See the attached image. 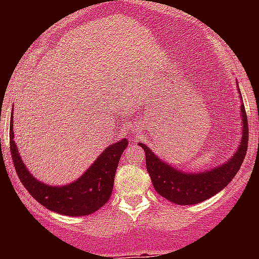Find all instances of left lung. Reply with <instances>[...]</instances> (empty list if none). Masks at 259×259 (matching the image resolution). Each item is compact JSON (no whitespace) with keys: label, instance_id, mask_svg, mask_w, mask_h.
Masks as SVG:
<instances>
[{"label":"left lung","instance_id":"1","mask_svg":"<svg viewBox=\"0 0 259 259\" xmlns=\"http://www.w3.org/2000/svg\"><path fill=\"white\" fill-rule=\"evenodd\" d=\"M236 85L239 88L237 81ZM240 100L242 101L241 96ZM240 114L242 120V134L237 149L224 163L206 171L185 172L175 168L167 162L159 159L152 149H149V146H146L144 143H139L145 152L146 170L149 172L155 191L162 197L176 205H194L212 197L224 187H227L228 183L239 171L248 150V118L244 104L240 106Z\"/></svg>","mask_w":259,"mask_h":259}]
</instances>
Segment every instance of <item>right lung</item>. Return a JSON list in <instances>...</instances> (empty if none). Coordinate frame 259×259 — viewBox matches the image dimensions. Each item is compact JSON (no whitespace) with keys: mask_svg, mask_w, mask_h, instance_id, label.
<instances>
[{"mask_svg":"<svg viewBox=\"0 0 259 259\" xmlns=\"http://www.w3.org/2000/svg\"><path fill=\"white\" fill-rule=\"evenodd\" d=\"M13 116L10 118V150L14 167L20 182L42 206L68 217H83L97 211L109 201L114 178L122 153L128 146L127 139L111 144L98 155L93 164L79 179L66 185H48L32 175L22 161L14 141Z\"/></svg>","mask_w":259,"mask_h":259,"instance_id":"right-lung-1","label":"right lung"}]
</instances>
